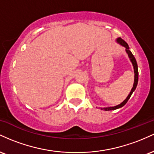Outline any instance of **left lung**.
<instances>
[{"instance_id":"left-lung-1","label":"left lung","mask_w":154,"mask_h":154,"mask_svg":"<svg viewBox=\"0 0 154 154\" xmlns=\"http://www.w3.org/2000/svg\"><path fill=\"white\" fill-rule=\"evenodd\" d=\"M117 42L121 44L122 45H123V46H125L126 48V51L127 53H128V56L129 58L130 59V61H132V65H133V67H134V72H135V81H134V85H133V87H132L131 91H130V94L128 95V96L127 97V98L125 99L124 101L122 102V103H120L119 105L118 106H114V107H108V108H101V110H105V111H111V110H115V109H119V108H121L123 106H125V104H126L127 102L128 101V100L130 99V96H131L132 93H133L134 91L135 90L136 87H137V82H138V69H137V61H136L135 60V58L134 57L133 54H132L131 51H130V48H129V45L128 44L126 43V42L125 41V40H122L121 38H119L117 39Z\"/></svg>"}]
</instances>
